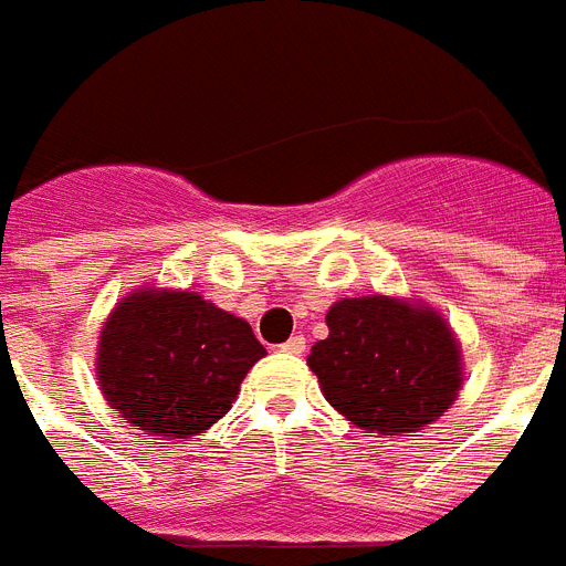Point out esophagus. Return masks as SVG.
I'll list each match as a JSON object with an SVG mask.
<instances>
[{"mask_svg": "<svg viewBox=\"0 0 566 566\" xmlns=\"http://www.w3.org/2000/svg\"><path fill=\"white\" fill-rule=\"evenodd\" d=\"M284 354H305V336H291V339L282 345Z\"/></svg>", "mask_w": 566, "mask_h": 566, "instance_id": "34e87169", "label": "esophagus"}]
</instances>
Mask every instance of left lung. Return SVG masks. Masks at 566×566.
Masks as SVG:
<instances>
[{"label": "left lung", "mask_w": 566, "mask_h": 566, "mask_svg": "<svg viewBox=\"0 0 566 566\" xmlns=\"http://www.w3.org/2000/svg\"><path fill=\"white\" fill-rule=\"evenodd\" d=\"M307 356L325 400L354 426L402 434L429 426L460 391V350L434 311L386 296L342 298Z\"/></svg>", "instance_id": "8db88e82"}]
</instances>
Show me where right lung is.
<instances>
[{
	"mask_svg": "<svg viewBox=\"0 0 566 566\" xmlns=\"http://www.w3.org/2000/svg\"><path fill=\"white\" fill-rule=\"evenodd\" d=\"M268 354L244 319L198 293H132L108 316L97 377L108 406L155 437L201 434Z\"/></svg>",
	"mask_w": 566,
	"mask_h": 566,
	"instance_id": "obj_1",
	"label": "right lung"
}]
</instances>
